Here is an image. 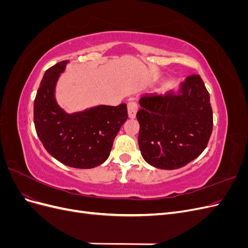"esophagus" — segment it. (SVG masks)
Here are the masks:
<instances>
[{
    "mask_svg": "<svg viewBox=\"0 0 248 248\" xmlns=\"http://www.w3.org/2000/svg\"><path fill=\"white\" fill-rule=\"evenodd\" d=\"M127 109H128V116H129V118H131V119L136 118L138 109H139V107H138L137 102H134V101L128 102V104H127Z\"/></svg>",
    "mask_w": 248,
    "mask_h": 248,
    "instance_id": "34e87169",
    "label": "esophagus"
}]
</instances>
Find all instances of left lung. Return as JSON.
I'll use <instances>...</instances> for the list:
<instances>
[{"mask_svg":"<svg viewBox=\"0 0 248 248\" xmlns=\"http://www.w3.org/2000/svg\"><path fill=\"white\" fill-rule=\"evenodd\" d=\"M140 106L139 146L149 164L162 170L180 169L206 149L213 129V112L199 74L187 78L178 94H146Z\"/></svg>","mask_w":248,"mask_h":248,"instance_id":"obj_1","label":"left lung"}]
</instances>
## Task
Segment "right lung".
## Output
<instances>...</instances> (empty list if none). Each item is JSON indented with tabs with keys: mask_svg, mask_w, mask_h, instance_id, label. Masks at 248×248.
<instances>
[{
	"mask_svg": "<svg viewBox=\"0 0 248 248\" xmlns=\"http://www.w3.org/2000/svg\"><path fill=\"white\" fill-rule=\"evenodd\" d=\"M68 61L51 66L40 82L34 100V124L46 151L65 166L92 169L106 161L112 142L128 118L125 103L98 106L67 114L58 106L55 89Z\"/></svg>",
	"mask_w": 248,
	"mask_h": 248,
	"instance_id": "right-lung-1",
	"label": "right lung"
}]
</instances>
